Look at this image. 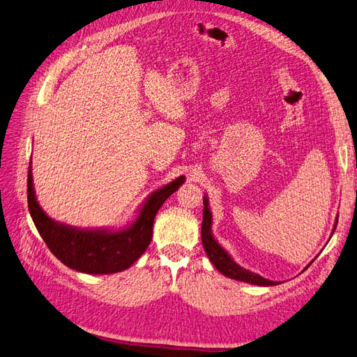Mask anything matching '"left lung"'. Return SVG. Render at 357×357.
<instances>
[{
  "label": "left lung",
  "mask_w": 357,
  "mask_h": 357,
  "mask_svg": "<svg viewBox=\"0 0 357 357\" xmlns=\"http://www.w3.org/2000/svg\"><path fill=\"white\" fill-rule=\"evenodd\" d=\"M336 225H337V217H336V222H335V226H333V232L336 229ZM211 226H213V214H211V209H209V200L205 196L204 197V220H202V244H204V249L208 255L209 261L213 262V266L229 279L248 282V283H252V285H258V287L278 285V282L268 280L266 278L259 276V274H257V273H253L250 270H245L241 266H238V264H236L232 259L231 255L227 253L222 248V245L218 244V241L214 238ZM309 266H310V264H309Z\"/></svg>",
  "instance_id": "left-lung-1"
}]
</instances>
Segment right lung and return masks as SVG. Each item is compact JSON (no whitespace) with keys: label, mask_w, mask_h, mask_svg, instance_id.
<instances>
[{"label":"right lung","mask_w":357,"mask_h":357,"mask_svg":"<svg viewBox=\"0 0 357 357\" xmlns=\"http://www.w3.org/2000/svg\"><path fill=\"white\" fill-rule=\"evenodd\" d=\"M184 181L185 176H179L155 190L140 206L135 220L122 229H81L48 217L36 199L31 162L26 178V199L33 222L54 257L75 271L112 274L130 268L146 252L152 240L155 215Z\"/></svg>","instance_id":"add662e5"}]
</instances>
